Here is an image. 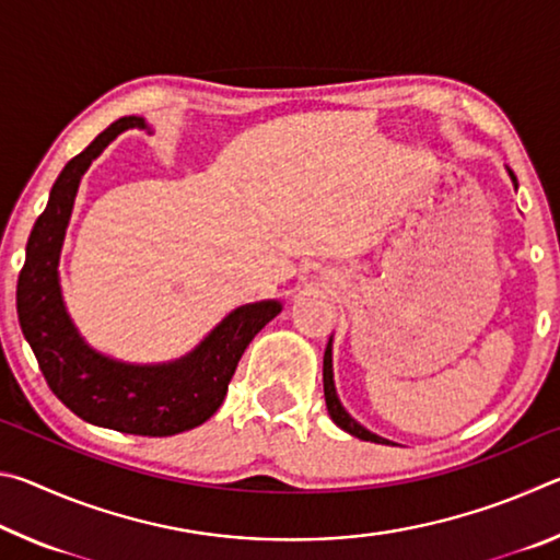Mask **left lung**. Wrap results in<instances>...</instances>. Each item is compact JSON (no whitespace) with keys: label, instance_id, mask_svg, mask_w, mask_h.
<instances>
[{"label":"left lung","instance_id":"1","mask_svg":"<svg viewBox=\"0 0 560 560\" xmlns=\"http://www.w3.org/2000/svg\"><path fill=\"white\" fill-rule=\"evenodd\" d=\"M509 177L514 187H518L516 183V175L509 170ZM330 343H334V338H328V346H326V353H324V395H326V407H328V415L330 420H334L340 430H346L348 434H353L358 440H365V442H375V444H390V440H383L373 434L371 430H365L363 424L355 422L353 417L346 412V407L340 405L338 400V393H336V383H334V350H330Z\"/></svg>","mask_w":560,"mask_h":560}]
</instances>
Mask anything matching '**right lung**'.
Returning <instances> with one entry per match:
<instances>
[{"label": "right lung", "mask_w": 560, "mask_h": 560, "mask_svg": "<svg viewBox=\"0 0 560 560\" xmlns=\"http://www.w3.org/2000/svg\"><path fill=\"white\" fill-rule=\"evenodd\" d=\"M148 128L126 116L71 158L51 187L49 205L36 220L16 283V311L51 393L81 420L143 438H170L210 420L230 387L252 338L281 314L279 301L234 308L200 346L160 365H132L93 350L63 306L59 257L81 177L122 130Z\"/></svg>", "instance_id": "add662e5"}]
</instances>
